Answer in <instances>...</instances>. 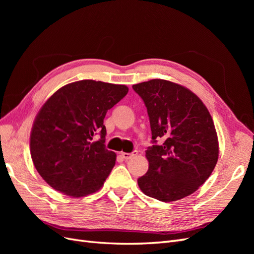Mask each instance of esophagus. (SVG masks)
<instances>
[{
    "mask_svg": "<svg viewBox=\"0 0 254 254\" xmlns=\"http://www.w3.org/2000/svg\"><path fill=\"white\" fill-rule=\"evenodd\" d=\"M136 155H137V151H136V150H134V151H132V152H130V153H128V152H122V157L124 158L125 160L132 159V158L135 157Z\"/></svg>",
    "mask_w": 254,
    "mask_h": 254,
    "instance_id": "obj_1",
    "label": "esophagus"
}]
</instances>
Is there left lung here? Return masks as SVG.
<instances>
[{
    "mask_svg": "<svg viewBox=\"0 0 254 254\" xmlns=\"http://www.w3.org/2000/svg\"><path fill=\"white\" fill-rule=\"evenodd\" d=\"M147 108L153 145L148 171L137 179L145 195L176 201L196 191L218 160V139L209 110L186 87L164 79L132 86ZM161 138L164 143L157 145Z\"/></svg>",
    "mask_w": 254,
    "mask_h": 254,
    "instance_id": "1",
    "label": "left lung"
}]
</instances>
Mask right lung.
Segmentation results:
<instances>
[{
    "label": "right lung",
    "mask_w": 254,
    "mask_h": 254,
    "mask_svg": "<svg viewBox=\"0 0 254 254\" xmlns=\"http://www.w3.org/2000/svg\"><path fill=\"white\" fill-rule=\"evenodd\" d=\"M127 93L125 84L86 79L65 84L44 103L30 132V156L53 189L83 197L104 186L117 160L106 149L104 119ZM96 134L101 137L93 141Z\"/></svg>",
    "instance_id": "add662e5"
}]
</instances>
